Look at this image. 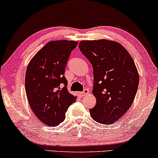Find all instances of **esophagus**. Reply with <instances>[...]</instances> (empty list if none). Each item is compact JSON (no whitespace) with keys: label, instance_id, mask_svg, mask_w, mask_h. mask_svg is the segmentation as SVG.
<instances>
[{"label":"esophagus","instance_id":"obj_1","mask_svg":"<svg viewBox=\"0 0 158 158\" xmlns=\"http://www.w3.org/2000/svg\"><path fill=\"white\" fill-rule=\"evenodd\" d=\"M88 94H89V90L86 88V89L84 90L83 92H79L78 93V96L80 97H83V96H86V95Z\"/></svg>","mask_w":158,"mask_h":158}]
</instances>
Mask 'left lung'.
<instances>
[{
    "instance_id": "8db88e82",
    "label": "left lung",
    "mask_w": 158,
    "mask_h": 158,
    "mask_svg": "<svg viewBox=\"0 0 158 158\" xmlns=\"http://www.w3.org/2000/svg\"><path fill=\"white\" fill-rule=\"evenodd\" d=\"M79 48L94 69L96 105L89 110L90 116L100 124H114L128 111L137 94L139 77L135 62L115 41L83 40Z\"/></svg>"
}]
</instances>
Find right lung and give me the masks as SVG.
Returning a JSON list of instances; mask_svg holds the SVG:
<instances>
[{"instance_id": "right-lung-1", "label": "right lung", "mask_w": 158, "mask_h": 158, "mask_svg": "<svg viewBox=\"0 0 158 158\" xmlns=\"http://www.w3.org/2000/svg\"><path fill=\"white\" fill-rule=\"evenodd\" d=\"M77 44L75 41H51L27 66L25 89L28 101L39 120L47 126L56 127L63 122L68 107L77 99L67 89L64 74L69 56ZM61 85H64L62 89Z\"/></svg>"}]
</instances>
